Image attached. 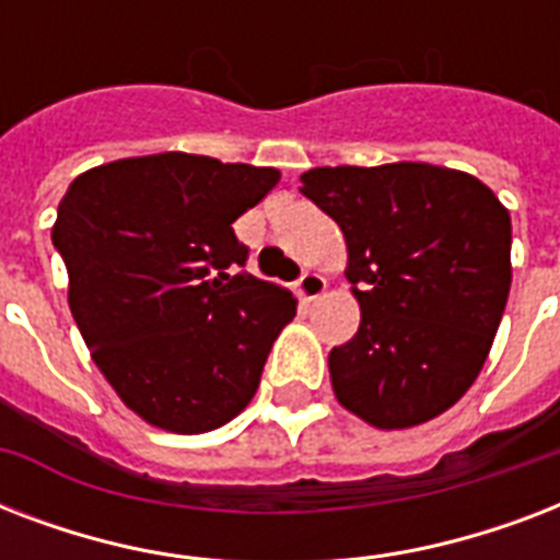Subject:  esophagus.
Returning <instances> with one entry per match:
<instances>
[{"label": "esophagus", "mask_w": 560, "mask_h": 560, "mask_svg": "<svg viewBox=\"0 0 560 560\" xmlns=\"http://www.w3.org/2000/svg\"><path fill=\"white\" fill-rule=\"evenodd\" d=\"M296 293L302 302H314L325 293V279L316 272H302V279L296 281Z\"/></svg>", "instance_id": "esophagus-1"}]
</instances>
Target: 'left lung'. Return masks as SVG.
Listing matches in <instances>:
<instances>
[{"label":"left lung","mask_w":560,"mask_h":560,"mask_svg":"<svg viewBox=\"0 0 560 560\" xmlns=\"http://www.w3.org/2000/svg\"><path fill=\"white\" fill-rule=\"evenodd\" d=\"M302 194L342 229L360 328L331 349L337 400L383 430L430 421L486 363L512 288L494 191L427 162L314 168Z\"/></svg>","instance_id":"left-lung-1"}]
</instances>
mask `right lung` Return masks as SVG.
<instances>
[{
    "instance_id": "1",
    "label": "right lung",
    "mask_w": 560,
    "mask_h": 560,
    "mask_svg": "<svg viewBox=\"0 0 560 560\" xmlns=\"http://www.w3.org/2000/svg\"><path fill=\"white\" fill-rule=\"evenodd\" d=\"M276 183V168L153 153L86 171L60 200L51 244L74 323L144 421L206 433L258 389L296 299L244 270L232 223Z\"/></svg>"
}]
</instances>
